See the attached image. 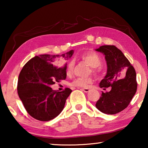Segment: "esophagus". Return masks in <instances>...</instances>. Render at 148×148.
I'll return each instance as SVG.
<instances>
[{
    "instance_id": "34e87169",
    "label": "esophagus",
    "mask_w": 148,
    "mask_h": 148,
    "mask_svg": "<svg viewBox=\"0 0 148 148\" xmlns=\"http://www.w3.org/2000/svg\"><path fill=\"white\" fill-rule=\"evenodd\" d=\"M82 90H83L85 92H88L90 91V89L88 88H82Z\"/></svg>"
}]
</instances>
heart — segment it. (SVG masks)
I'll use <instances>...</instances> for the list:
<instances>
[{"label": "heart", "instance_id": "b5f03b06", "mask_svg": "<svg viewBox=\"0 0 148 148\" xmlns=\"http://www.w3.org/2000/svg\"><path fill=\"white\" fill-rule=\"evenodd\" d=\"M81 59L82 61L86 62V64L91 67V71L95 74H99L101 71V69L100 65L101 64L102 59L96 52L94 51H89L84 53L81 56ZM74 68V62L71 61L67 65L66 68V73L67 74H71ZM92 79L91 77L88 78H77L74 79L71 83V86L79 87H86L88 85L91 84Z\"/></svg>", "mask_w": 148, "mask_h": 148}]
</instances>
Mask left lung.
<instances>
[{
	"instance_id": "8db88e82",
	"label": "left lung",
	"mask_w": 148,
	"mask_h": 148,
	"mask_svg": "<svg viewBox=\"0 0 148 148\" xmlns=\"http://www.w3.org/2000/svg\"><path fill=\"white\" fill-rule=\"evenodd\" d=\"M105 56L107 72L100 82L101 88L108 92H102L96 108L106 114H116L128 106L137 89L136 72L134 67L121 50L115 46L105 45L95 49Z\"/></svg>"
}]
</instances>
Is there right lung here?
Returning a JSON list of instances; mask_svg holds the SVG:
<instances>
[{
    "mask_svg": "<svg viewBox=\"0 0 148 148\" xmlns=\"http://www.w3.org/2000/svg\"><path fill=\"white\" fill-rule=\"evenodd\" d=\"M74 53L71 50L64 54L40 55L30 59L20 72L17 93L30 116L42 121L56 117L64 107L72 90L53 91L50 86L66 77V64L57 67L59 62L68 61Z\"/></svg>",
    "mask_w": 148,
    "mask_h": 148,
    "instance_id": "1",
    "label": "right lung"
}]
</instances>
